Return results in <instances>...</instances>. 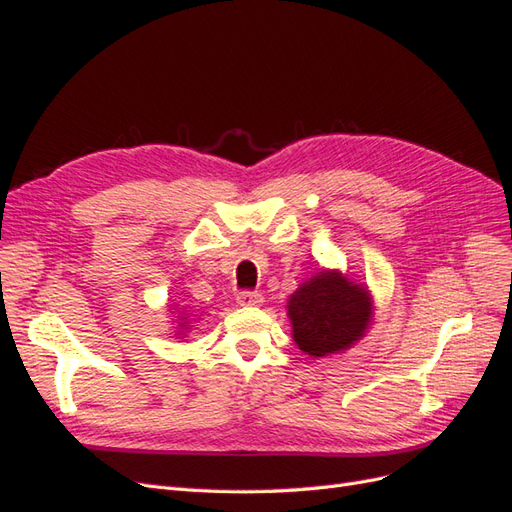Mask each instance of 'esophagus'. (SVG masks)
<instances>
[{
	"label": "esophagus",
	"mask_w": 512,
	"mask_h": 512,
	"mask_svg": "<svg viewBox=\"0 0 512 512\" xmlns=\"http://www.w3.org/2000/svg\"><path fill=\"white\" fill-rule=\"evenodd\" d=\"M262 301H265V297H262L260 292L245 290V292H239V294H237V303H239L241 307H256V305H260Z\"/></svg>",
	"instance_id": "obj_1"
}]
</instances>
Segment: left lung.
Returning <instances> with one entry per match:
<instances>
[{
  "label": "left lung",
  "mask_w": 512,
  "mask_h": 512,
  "mask_svg": "<svg viewBox=\"0 0 512 512\" xmlns=\"http://www.w3.org/2000/svg\"><path fill=\"white\" fill-rule=\"evenodd\" d=\"M286 307L294 344L314 359L346 352L374 320L369 288L339 269H320L290 294Z\"/></svg>",
  "instance_id": "1"
}]
</instances>
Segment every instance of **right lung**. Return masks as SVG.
<instances>
[{
  "instance_id": "add662e5",
  "label": "right lung",
  "mask_w": 512,
  "mask_h": 512,
  "mask_svg": "<svg viewBox=\"0 0 512 512\" xmlns=\"http://www.w3.org/2000/svg\"><path fill=\"white\" fill-rule=\"evenodd\" d=\"M175 309V307H173ZM177 313L178 316L175 317L174 314ZM168 314H173V318L170 320H175V327H173V333H175V337H179V339H183L185 335H188V331H190V324L194 322V314H190L188 309H183V307H177V312H170L168 309Z\"/></svg>"
}]
</instances>
